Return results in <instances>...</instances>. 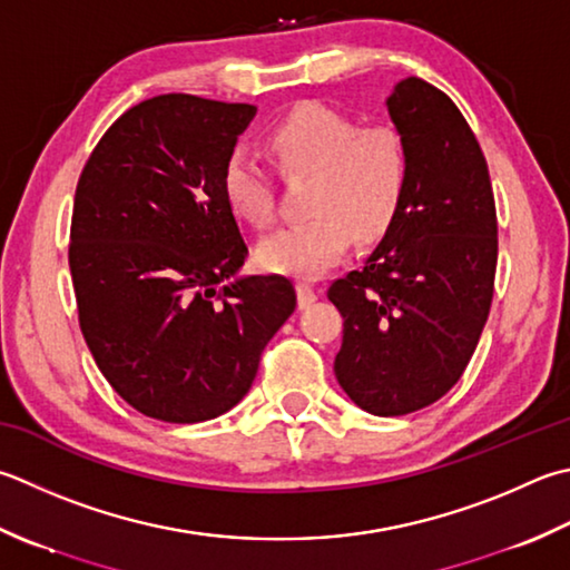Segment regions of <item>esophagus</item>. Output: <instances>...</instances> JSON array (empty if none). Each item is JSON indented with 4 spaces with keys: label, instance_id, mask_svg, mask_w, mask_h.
<instances>
[{
    "label": "esophagus",
    "instance_id": "obj_1",
    "mask_svg": "<svg viewBox=\"0 0 570 570\" xmlns=\"http://www.w3.org/2000/svg\"><path fill=\"white\" fill-rule=\"evenodd\" d=\"M296 292H298V306L301 308L311 306L318 298V292L314 288V284H308V282H298L296 284Z\"/></svg>",
    "mask_w": 570,
    "mask_h": 570
}]
</instances>
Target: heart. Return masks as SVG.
Masks as SVG:
<instances>
[{"mask_svg": "<svg viewBox=\"0 0 570 570\" xmlns=\"http://www.w3.org/2000/svg\"><path fill=\"white\" fill-rule=\"evenodd\" d=\"M264 145L284 177H308L311 215L262 239L256 256L274 274L316 278L348 252L393 232L405 207L410 153L393 126H361L321 104H301L266 130ZM222 195L254 227L274 222V187L259 163L234 153L222 167Z\"/></svg>", "mask_w": 570, "mask_h": 570, "instance_id": "b5f03b06", "label": "heart"}]
</instances>
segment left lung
<instances>
[{
	"label": "left lung",
	"instance_id": "obj_1",
	"mask_svg": "<svg viewBox=\"0 0 570 570\" xmlns=\"http://www.w3.org/2000/svg\"><path fill=\"white\" fill-rule=\"evenodd\" d=\"M387 114L410 153L405 207L328 298L343 316L341 387L395 417L438 403L462 377L492 308L499 239L484 153L452 98L410 76Z\"/></svg>",
	"mask_w": 570,
	"mask_h": 570
}]
</instances>
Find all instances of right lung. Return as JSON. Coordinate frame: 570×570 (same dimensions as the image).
Wrapping results in <instances>:
<instances>
[{"label": "right lung", "mask_w": 570, "mask_h": 570, "mask_svg": "<svg viewBox=\"0 0 570 570\" xmlns=\"http://www.w3.org/2000/svg\"><path fill=\"white\" fill-rule=\"evenodd\" d=\"M256 108L165 94L128 108L78 177L69 266L98 371L142 415L205 422L249 393L296 308L286 276L222 284L249 256L222 167Z\"/></svg>", "instance_id": "add662e5"}]
</instances>
